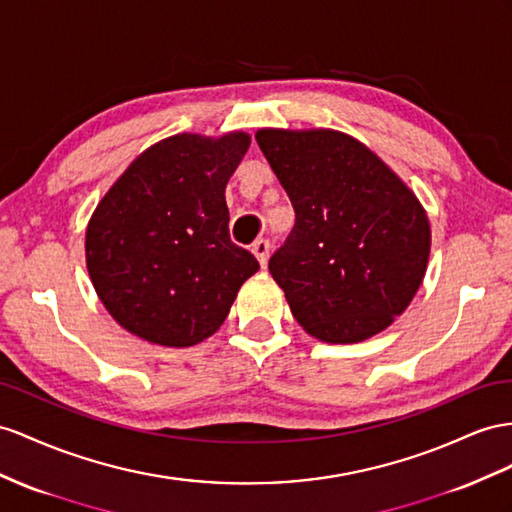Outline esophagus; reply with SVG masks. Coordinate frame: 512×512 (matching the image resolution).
Segmentation results:
<instances>
[{
  "label": "esophagus",
  "instance_id": "obj_1",
  "mask_svg": "<svg viewBox=\"0 0 512 512\" xmlns=\"http://www.w3.org/2000/svg\"><path fill=\"white\" fill-rule=\"evenodd\" d=\"M253 253H255L259 264H261V268H264L268 264V257H270V242L268 240H257L253 244Z\"/></svg>",
  "mask_w": 512,
  "mask_h": 512
}]
</instances>
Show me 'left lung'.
<instances>
[{"instance_id":"8db88e82","label":"left lung","mask_w":512,"mask_h":512,"mask_svg":"<svg viewBox=\"0 0 512 512\" xmlns=\"http://www.w3.org/2000/svg\"><path fill=\"white\" fill-rule=\"evenodd\" d=\"M255 138L296 212L268 268L298 324L331 344L387 329L426 274L430 227L415 194L339 131L261 129Z\"/></svg>"}]
</instances>
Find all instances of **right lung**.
Instances as JSON below:
<instances>
[{
    "mask_svg": "<svg viewBox=\"0 0 512 512\" xmlns=\"http://www.w3.org/2000/svg\"><path fill=\"white\" fill-rule=\"evenodd\" d=\"M246 134H179L138 155L86 231L90 281L123 329L160 346H194L229 316L259 261L229 238L225 188Z\"/></svg>",
    "mask_w": 512,
    "mask_h": 512,
    "instance_id": "obj_1",
    "label": "right lung"
}]
</instances>
